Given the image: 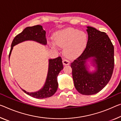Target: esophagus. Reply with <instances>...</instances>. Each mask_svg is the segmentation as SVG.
<instances>
[{"label":"esophagus","mask_w":121,"mask_h":121,"mask_svg":"<svg viewBox=\"0 0 121 121\" xmlns=\"http://www.w3.org/2000/svg\"><path fill=\"white\" fill-rule=\"evenodd\" d=\"M62 62H63V64H64L65 66H66V65H68L69 64H70V61L67 59H63Z\"/></svg>","instance_id":"obj_1"}]
</instances>
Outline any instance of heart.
I'll return each mask as SVG.
<instances>
[{"instance_id":"b5f03b06","label":"heart","mask_w":121,"mask_h":121,"mask_svg":"<svg viewBox=\"0 0 121 121\" xmlns=\"http://www.w3.org/2000/svg\"><path fill=\"white\" fill-rule=\"evenodd\" d=\"M55 41L51 42L54 48L59 46L64 47L65 54L70 58L80 56L88 43V36L85 32L73 28H66L57 31L54 35Z\"/></svg>"}]
</instances>
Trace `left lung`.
Returning <instances> with one entry per match:
<instances>
[{"label": "left lung", "mask_w": 121, "mask_h": 121, "mask_svg": "<svg viewBox=\"0 0 121 121\" xmlns=\"http://www.w3.org/2000/svg\"><path fill=\"white\" fill-rule=\"evenodd\" d=\"M88 39L86 48L71 63L74 86L82 95L95 94L101 91L112 78L114 67V48L109 36L91 26H87ZM92 57L97 70L89 72L85 64Z\"/></svg>", "instance_id": "left-lung-1"}]
</instances>
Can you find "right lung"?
I'll return each instance as SVG.
<instances>
[{
	"instance_id": "right-lung-1",
	"label": "right lung",
	"mask_w": 121,
	"mask_h": 121,
	"mask_svg": "<svg viewBox=\"0 0 121 121\" xmlns=\"http://www.w3.org/2000/svg\"><path fill=\"white\" fill-rule=\"evenodd\" d=\"M27 40H33L43 45H46V32L43 30L42 26L35 25L32 27H27L22 30V33L16 35L11 44L9 58L13 46ZM63 68L64 67L62 59L60 56L55 59H49L48 71L43 87L39 91L34 93H28L22 88L21 89L27 94L34 98L42 99L51 97L57 91L58 87L57 76Z\"/></svg>"
}]
</instances>
